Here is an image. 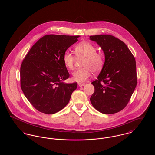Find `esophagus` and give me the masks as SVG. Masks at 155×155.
<instances>
[{
	"label": "esophagus",
	"mask_w": 155,
	"mask_h": 155,
	"mask_svg": "<svg viewBox=\"0 0 155 155\" xmlns=\"http://www.w3.org/2000/svg\"><path fill=\"white\" fill-rule=\"evenodd\" d=\"M78 85L79 87H83L85 85V83H79Z\"/></svg>",
	"instance_id": "34e87169"
}]
</instances>
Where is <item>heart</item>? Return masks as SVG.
Wrapping results in <instances>:
<instances>
[{
    "label": "heart",
    "mask_w": 155,
    "mask_h": 155,
    "mask_svg": "<svg viewBox=\"0 0 155 155\" xmlns=\"http://www.w3.org/2000/svg\"><path fill=\"white\" fill-rule=\"evenodd\" d=\"M96 46L88 42H82L74 48V53L78 59H82L83 68L77 70L73 73V80L83 82L88 79L92 71L94 73L99 72L103 68L105 57L103 53L96 52ZM64 65L70 70L74 69L75 58L69 51H66L63 56Z\"/></svg>",
    "instance_id": "1"
}]
</instances>
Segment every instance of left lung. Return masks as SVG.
Here are the masks:
<instances>
[{
  "label": "left lung",
  "mask_w": 155,
  "mask_h": 155,
  "mask_svg": "<svg viewBox=\"0 0 155 155\" xmlns=\"http://www.w3.org/2000/svg\"><path fill=\"white\" fill-rule=\"evenodd\" d=\"M89 38L101 47L105 56L103 68L92 82L95 91L91 102L104 114L117 113L127 105L137 86L135 59L127 46L113 35Z\"/></svg>",
  "instance_id": "1"
}]
</instances>
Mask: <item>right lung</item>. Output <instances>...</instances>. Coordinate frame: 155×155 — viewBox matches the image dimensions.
I'll return each instance as SVG.
<instances>
[{"label":"right lung","instance_id":"1","mask_svg":"<svg viewBox=\"0 0 155 155\" xmlns=\"http://www.w3.org/2000/svg\"><path fill=\"white\" fill-rule=\"evenodd\" d=\"M79 35H46L31 48L20 67L24 95L37 110L54 114L63 109L77 88V83L63 81L70 77L63 56Z\"/></svg>","mask_w":155,"mask_h":155}]
</instances>
